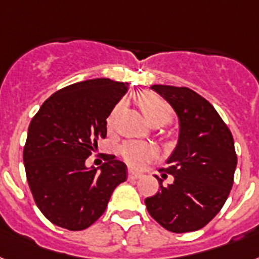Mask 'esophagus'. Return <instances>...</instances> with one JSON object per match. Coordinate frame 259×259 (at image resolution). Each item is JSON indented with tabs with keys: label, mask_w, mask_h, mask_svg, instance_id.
<instances>
[{
	"label": "esophagus",
	"mask_w": 259,
	"mask_h": 259,
	"mask_svg": "<svg viewBox=\"0 0 259 259\" xmlns=\"http://www.w3.org/2000/svg\"><path fill=\"white\" fill-rule=\"evenodd\" d=\"M142 176V173L135 172V170H128V180H139Z\"/></svg>",
	"instance_id": "34e87169"
}]
</instances>
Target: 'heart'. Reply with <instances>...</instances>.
<instances>
[{
    "mask_svg": "<svg viewBox=\"0 0 259 259\" xmlns=\"http://www.w3.org/2000/svg\"><path fill=\"white\" fill-rule=\"evenodd\" d=\"M138 103L142 108L143 114L147 117V120L151 124H160L163 125L170 120L172 117V108L163 98H160L153 93H143L138 96ZM119 106L112 111V114L107 119L108 127H112L115 120ZM119 155L125 163L132 168H139L143 164L153 159L155 156V149L151 145L145 143L139 142H127L119 148Z\"/></svg>",
    "mask_w": 259,
    "mask_h": 259,
    "instance_id": "1",
    "label": "heart"
}]
</instances>
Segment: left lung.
<instances>
[{
	"mask_svg": "<svg viewBox=\"0 0 259 259\" xmlns=\"http://www.w3.org/2000/svg\"><path fill=\"white\" fill-rule=\"evenodd\" d=\"M179 117V140L164 172L173 183L145 198L155 221L173 233L204 228L221 210L233 187L237 155L232 132L214 107L188 87L153 84Z\"/></svg>",
	"mask_w": 259,
	"mask_h": 259,
	"instance_id": "obj_1",
	"label": "left lung"
}]
</instances>
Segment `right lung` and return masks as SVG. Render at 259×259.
Masks as SVG:
<instances>
[{"label": "right lung", "instance_id": "right-lung-1", "mask_svg": "<svg viewBox=\"0 0 259 259\" xmlns=\"http://www.w3.org/2000/svg\"><path fill=\"white\" fill-rule=\"evenodd\" d=\"M127 82L89 79L59 90L29 125L23 164L34 201L54 225L83 230L103 214L111 194L127 180V165L107 156L99 168L86 159L107 135V117Z\"/></svg>", "mask_w": 259, "mask_h": 259}]
</instances>
